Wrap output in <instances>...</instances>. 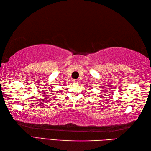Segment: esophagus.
I'll use <instances>...</instances> for the list:
<instances>
[{"instance_id": "esophagus-1", "label": "esophagus", "mask_w": 151, "mask_h": 151, "mask_svg": "<svg viewBox=\"0 0 151 151\" xmlns=\"http://www.w3.org/2000/svg\"><path fill=\"white\" fill-rule=\"evenodd\" d=\"M73 82H75V83H78V82H79V80H78V79L74 80V81H73Z\"/></svg>"}]
</instances>
